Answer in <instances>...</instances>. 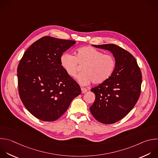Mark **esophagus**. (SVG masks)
I'll return each mask as SVG.
<instances>
[{
  "label": "esophagus",
  "instance_id": "esophagus-1",
  "mask_svg": "<svg viewBox=\"0 0 158 158\" xmlns=\"http://www.w3.org/2000/svg\"><path fill=\"white\" fill-rule=\"evenodd\" d=\"M87 90H87V89L84 88V87H81V91H82V94H84V93L87 92Z\"/></svg>",
  "mask_w": 158,
  "mask_h": 158
}]
</instances>
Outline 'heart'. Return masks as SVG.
Here are the masks:
<instances>
[{
	"label": "heart",
	"instance_id": "obj_1",
	"mask_svg": "<svg viewBox=\"0 0 158 158\" xmlns=\"http://www.w3.org/2000/svg\"><path fill=\"white\" fill-rule=\"evenodd\" d=\"M62 68L71 77H75L78 72V64L83 66L82 73L77 77L79 83L87 85L92 82L99 84L108 80L114 73L116 61L115 58L91 46L79 48L75 56L64 53L60 58Z\"/></svg>",
	"mask_w": 158,
	"mask_h": 158
}]
</instances>
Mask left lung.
<instances>
[{"mask_svg":"<svg viewBox=\"0 0 158 158\" xmlns=\"http://www.w3.org/2000/svg\"><path fill=\"white\" fill-rule=\"evenodd\" d=\"M92 45L110 51L116 61L111 77L90 90L95 99L89 108L97 121L112 124L125 117L136 103L141 93V73L133 56L121 47L114 44Z\"/></svg>","mask_w":158,"mask_h":158,"instance_id":"obj_1","label":"left lung"}]
</instances>
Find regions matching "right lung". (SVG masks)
Listing matches in <instances>:
<instances>
[{"label":"right lung","mask_w":158,"mask_h":158,"mask_svg":"<svg viewBox=\"0 0 158 158\" xmlns=\"http://www.w3.org/2000/svg\"><path fill=\"white\" fill-rule=\"evenodd\" d=\"M75 41L43 36L25 51L17 68L19 92L24 106L44 122L58 119L81 93L79 85L62 68L63 52Z\"/></svg>","instance_id":"add662e5"}]
</instances>
